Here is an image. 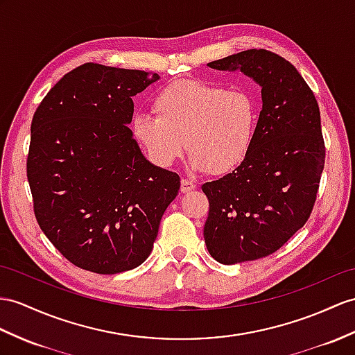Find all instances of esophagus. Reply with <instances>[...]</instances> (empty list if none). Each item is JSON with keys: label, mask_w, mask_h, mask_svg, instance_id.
<instances>
[{"label": "esophagus", "mask_w": 355, "mask_h": 355, "mask_svg": "<svg viewBox=\"0 0 355 355\" xmlns=\"http://www.w3.org/2000/svg\"><path fill=\"white\" fill-rule=\"evenodd\" d=\"M193 189H196V184L191 182V180L184 179L182 182H180V193H189L193 191Z\"/></svg>", "instance_id": "1"}]
</instances>
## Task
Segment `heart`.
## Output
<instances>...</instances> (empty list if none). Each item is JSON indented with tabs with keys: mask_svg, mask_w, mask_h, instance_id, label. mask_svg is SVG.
<instances>
[{
	"mask_svg": "<svg viewBox=\"0 0 355 355\" xmlns=\"http://www.w3.org/2000/svg\"><path fill=\"white\" fill-rule=\"evenodd\" d=\"M152 108L155 116L132 119L131 131L155 166L170 167L185 146L194 171L223 175L247 157L257 123L256 102L247 92L182 80L155 94Z\"/></svg>",
	"mask_w": 355,
	"mask_h": 355,
	"instance_id": "obj_1",
	"label": "heart"
}]
</instances>
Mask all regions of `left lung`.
Masks as SVG:
<instances>
[{
    "label": "left lung",
    "instance_id": "8db88e82",
    "mask_svg": "<svg viewBox=\"0 0 355 355\" xmlns=\"http://www.w3.org/2000/svg\"><path fill=\"white\" fill-rule=\"evenodd\" d=\"M241 71L262 89V111L247 157L229 175L202 185L209 200L207 252L224 265L271 254L304 226L325 162L321 112L288 60L248 49L207 63Z\"/></svg>",
    "mask_w": 355,
    "mask_h": 355
}]
</instances>
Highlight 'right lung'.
Wrapping results in <instances>:
<instances>
[{
    "label": "right lung",
    "mask_w": 355,
    "mask_h": 355,
    "mask_svg": "<svg viewBox=\"0 0 355 355\" xmlns=\"http://www.w3.org/2000/svg\"><path fill=\"white\" fill-rule=\"evenodd\" d=\"M158 73L85 63L66 73L31 122L27 178L42 232L69 262L96 274L149 257L176 173L144 158L128 128L132 96Z\"/></svg>",
    "instance_id": "1"
}]
</instances>
